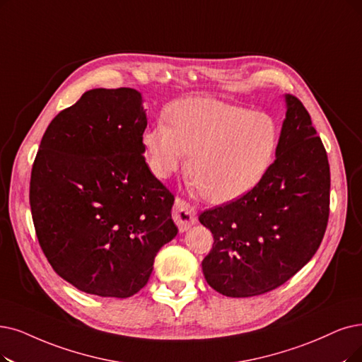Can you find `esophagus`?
Wrapping results in <instances>:
<instances>
[{
	"label": "esophagus",
	"instance_id": "obj_1",
	"mask_svg": "<svg viewBox=\"0 0 362 362\" xmlns=\"http://www.w3.org/2000/svg\"><path fill=\"white\" fill-rule=\"evenodd\" d=\"M172 216H173V221L177 223L181 233L182 231L189 230L197 221L196 209L180 197L175 199V205H173V209H172Z\"/></svg>",
	"mask_w": 362,
	"mask_h": 362
}]
</instances>
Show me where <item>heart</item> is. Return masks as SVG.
Instances as JSON below:
<instances>
[{
    "label": "heart",
    "instance_id": "b5f03b06",
    "mask_svg": "<svg viewBox=\"0 0 362 362\" xmlns=\"http://www.w3.org/2000/svg\"><path fill=\"white\" fill-rule=\"evenodd\" d=\"M166 122L142 134L147 163L158 178L177 172L190 154L189 175L202 197L227 204L262 181L278 148L272 115L211 98L178 100Z\"/></svg>",
    "mask_w": 362,
    "mask_h": 362
}]
</instances>
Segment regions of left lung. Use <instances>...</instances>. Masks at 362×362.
I'll return each instance as SVG.
<instances>
[{
  "label": "left lung",
  "mask_w": 362,
  "mask_h": 362,
  "mask_svg": "<svg viewBox=\"0 0 362 362\" xmlns=\"http://www.w3.org/2000/svg\"><path fill=\"white\" fill-rule=\"evenodd\" d=\"M276 158L251 192L202 212L214 235L202 262L206 282L227 297H252L281 286L310 262L329 214V165L300 100L285 95Z\"/></svg>",
  "instance_id": "1"
}]
</instances>
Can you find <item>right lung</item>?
<instances>
[{"label": "right lung", "instance_id": "add662e5", "mask_svg": "<svg viewBox=\"0 0 362 362\" xmlns=\"http://www.w3.org/2000/svg\"><path fill=\"white\" fill-rule=\"evenodd\" d=\"M147 114L131 88L93 89L42 135L30 204L40 247L77 290L127 298L177 236L173 196L146 163Z\"/></svg>", "mask_w": 362, "mask_h": 362}]
</instances>
